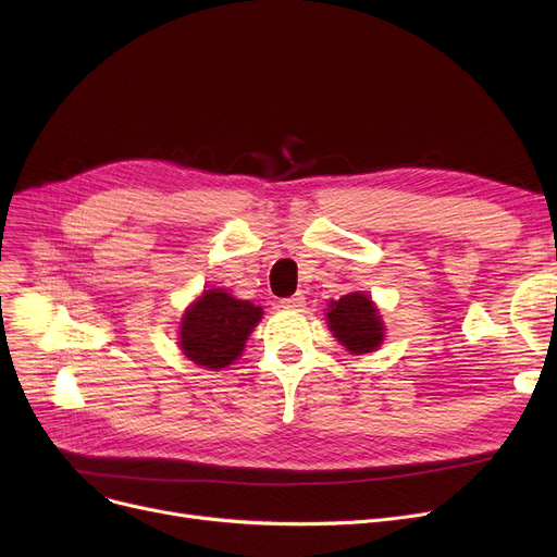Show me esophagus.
Listing matches in <instances>:
<instances>
[{
  "instance_id": "34e87169",
  "label": "esophagus",
  "mask_w": 557,
  "mask_h": 557,
  "mask_svg": "<svg viewBox=\"0 0 557 557\" xmlns=\"http://www.w3.org/2000/svg\"><path fill=\"white\" fill-rule=\"evenodd\" d=\"M280 305L284 309H290V311H300L307 305V298L302 294H296V296H290V298H284Z\"/></svg>"
}]
</instances>
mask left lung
<instances>
[{
    "mask_svg": "<svg viewBox=\"0 0 557 557\" xmlns=\"http://www.w3.org/2000/svg\"><path fill=\"white\" fill-rule=\"evenodd\" d=\"M327 327L349 355H368L382 347L386 327L366 290H355L327 305Z\"/></svg>",
    "mask_w": 557,
    "mask_h": 557,
    "instance_id": "1",
    "label": "left lung"
}]
</instances>
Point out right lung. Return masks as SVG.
<instances>
[{
    "instance_id": "add662e5",
    "label": "right lung",
    "mask_w": 557,
    "mask_h": 557,
    "mask_svg": "<svg viewBox=\"0 0 557 557\" xmlns=\"http://www.w3.org/2000/svg\"><path fill=\"white\" fill-rule=\"evenodd\" d=\"M261 315V307L234 298L225 288H205L181 318L178 345L200 368H227L242 357Z\"/></svg>"
}]
</instances>
